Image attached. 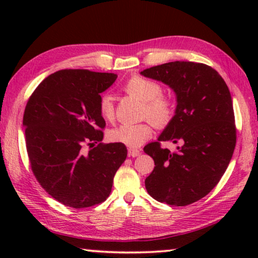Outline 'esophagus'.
<instances>
[{
    "label": "esophagus",
    "instance_id": "34e87169",
    "mask_svg": "<svg viewBox=\"0 0 258 258\" xmlns=\"http://www.w3.org/2000/svg\"><path fill=\"white\" fill-rule=\"evenodd\" d=\"M141 155V150L134 149V148H129L128 149V156L129 157H137Z\"/></svg>",
    "mask_w": 258,
    "mask_h": 258
}]
</instances>
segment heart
<instances>
[{"label": "heart", "mask_w": 258, "mask_h": 258, "mask_svg": "<svg viewBox=\"0 0 258 258\" xmlns=\"http://www.w3.org/2000/svg\"><path fill=\"white\" fill-rule=\"evenodd\" d=\"M123 89L130 96L143 102L142 117L149 118L158 128H163L171 121L175 114V105L170 98L162 95L160 84L141 76H134L126 81ZM98 109L102 117L107 121H114L115 104L110 95L101 97ZM153 135V125L149 121L141 123H125L110 130L109 139L112 142L122 143L130 148H139Z\"/></svg>", "instance_id": "obj_1"}]
</instances>
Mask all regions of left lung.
Instances as JSON below:
<instances>
[{"label":"left lung","instance_id":"1","mask_svg":"<svg viewBox=\"0 0 258 258\" xmlns=\"http://www.w3.org/2000/svg\"><path fill=\"white\" fill-rule=\"evenodd\" d=\"M175 91L174 117L144 153L155 168L146 189L158 202L184 207L207 196L227 170L236 146L230 91L222 76L203 63L175 61L141 72ZM181 143L175 153L161 142Z\"/></svg>","mask_w":258,"mask_h":258}]
</instances>
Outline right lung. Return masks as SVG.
<instances>
[{
    "instance_id": "add662e5",
    "label": "right lung",
    "mask_w": 258,
    "mask_h": 258,
    "mask_svg": "<svg viewBox=\"0 0 258 258\" xmlns=\"http://www.w3.org/2000/svg\"><path fill=\"white\" fill-rule=\"evenodd\" d=\"M116 79L111 73L58 70L27 102L23 126L31 170L42 188L67 207L104 202L126 158L124 144L102 143L105 121L98 103Z\"/></svg>"
}]
</instances>
